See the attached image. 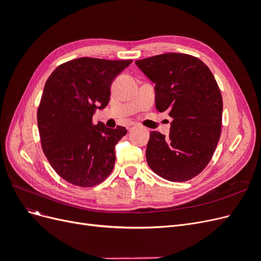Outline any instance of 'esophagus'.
I'll return each mask as SVG.
<instances>
[{
    "instance_id": "esophagus-1",
    "label": "esophagus",
    "mask_w": 261,
    "mask_h": 261,
    "mask_svg": "<svg viewBox=\"0 0 261 261\" xmlns=\"http://www.w3.org/2000/svg\"><path fill=\"white\" fill-rule=\"evenodd\" d=\"M135 127H136V124H134V123H130V124L127 125V129L128 130H132L133 128H135Z\"/></svg>"
}]
</instances>
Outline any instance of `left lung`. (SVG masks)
Returning <instances> with one entry per match:
<instances>
[{
	"label": "left lung",
	"instance_id": "8db88e82",
	"mask_svg": "<svg viewBox=\"0 0 261 261\" xmlns=\"http://www.w3.org/2000/svg\"><path fill=\"white\" fill-rule=\"evenodd\" d=\"M135 63L154 84L158 111L173 118L168 138L150 133L148 165L168 180L191 179L207 167L220 138L223 102L215 77L203 62L183 53Z\"/></svg>",
	"mask_w": 261,
	"mask_h": 261
}]
</instances>
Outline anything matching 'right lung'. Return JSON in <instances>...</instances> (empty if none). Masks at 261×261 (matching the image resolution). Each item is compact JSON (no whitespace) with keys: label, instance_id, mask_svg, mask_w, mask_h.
<instances>
[{"label":"right lung","instance_id":"add662e5","mask_svg":"<svg viewBox=\"0 0 261 261\" xmlns=\"http://www.w3.org/2000/svg\"><path fill=\"white\" fill-rule=\"evenodd\" d=\"M132 60L80 58L54 69L38 109V128L45 156L68 183L91 187L112 172L115 145L127 129L92 124L96 110L110 100L111 85Z\"/></svg>","mask_w":261,"mask_h":261}]
</instances>
